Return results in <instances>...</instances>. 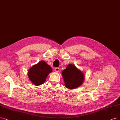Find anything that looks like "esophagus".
<instances>
[{"instance_id":"esophagus-1","label":"esophagus","mask_w":120,"mask_h":120,"mask_svg":"<svg viewBox=\"0 0 120 120\" xmlns=\"http://www.w3.org/2000/svg\"><path fill=\"white\" fill-rule=\"evenodd\" d=\"M55 70L56 72H59V70H60V68H55Z\"/></svg>"}]
</instances>
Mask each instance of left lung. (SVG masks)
Segmentation results:
<instances>
[{"mask_svg": "<svg viewBox=\"0 0 120 120\" xmlns=\"http://www.w3.org/2000/svg\"><path fill=\"white\" fill-rule=\"evenodd\" d=\"M65 87L68 89H74L79 87L84 82L85 76L80 70L74 64H69L61 73Z\"/></svg>", "mask_w": 120, "mask_h": 120, "instance_id": "8db88e82", "label": "left lung"}]
</instances>
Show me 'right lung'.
Returning <instances> with one entry per match:
<instances>
[{
    "instance_id": "add662e5",
    "label": "right lung",
    "mask_w": 120,
    "mask_h": 120,
    "mask_svg": "<svg viewBox=\"0 0 120 120\" xmlns=\"http://www.w3.org/2000/svg\"><path fill=\"white\" fill-rule=\"evenodd\" d=\"M51 67L43 60L32 66L28 71V76L31 82L36 86L44 83L46 78L52 72Z\"/></svg>"
}]
</instances>
